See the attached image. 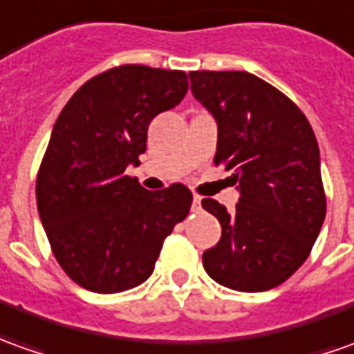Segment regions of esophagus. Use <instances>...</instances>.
<instances>
[{
    "label": "esophagus",
    "mask_w": 354,
    "mask_h": 354,
    "mask_svg": "<svg viewBox=\"0 0 354 354\" xmlns=\"http://www.w3.org/2000/svg\"><path fill=\"white\" fill-rule=\"evenodd\" d=\"M192 209H201V196H192Z\"/></svg>",
    "instance_id": "esophagus-1"
}]
</instances>
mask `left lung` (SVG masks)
Returning a JSON list of instances; mask_svg holds the SVG:
<instances>
[{"label":"left lung","mask_w":354,"mask_h":354,"mask_svg":"<svg viewBox=\"0 0 354 354\" xmlns=\"http://www.w3.org/2000/svg\"><path fill=\"white\" fill-rule=\"evenodd\" d=\"M194 98L218 121L216 165L233 171L239 202L229 214L204 198L221 237L202 264L223 287L258 293L304 264L326 218L320 150L293 100L247 71H192Z\"/></svg>","instance_id":"8db88e82"}]
</instances>
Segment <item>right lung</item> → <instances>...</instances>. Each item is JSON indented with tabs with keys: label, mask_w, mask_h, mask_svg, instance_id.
Masks as SVG:
<instances>
[{
	"label": "right lung",
	"mask_w": 354,
	"mask_h": 354,
	"mask_svg": "<svg viewBox=\"0 0 354 354\" xmlns=\"http://www.w3.org/2000/svg\"><path fill=\"white\" fill-rule=\"evenodd\" d=\"M189 90L185 71L119 65L80 86L57 117L38 177V214L63 272L94 293L152 275L163 241L187 218L191 191H146L125 175L146 152L148 125Z\"/></svg>",
	"instance_id": "add662e5"
}]
</instances>
